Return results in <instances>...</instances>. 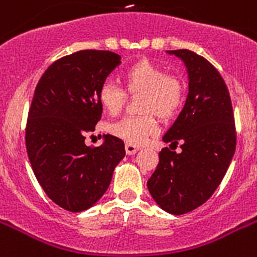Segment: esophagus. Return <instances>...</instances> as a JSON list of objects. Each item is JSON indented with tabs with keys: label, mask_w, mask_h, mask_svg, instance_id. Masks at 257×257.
Segmentation results:
<instances>
[{
	"label": "esophagus",
	"mask_w": 257,
	"mask_h": 257,
	"mask_svg": "<svg viewBox=\"0 0 257 257\" xmlns=\"http://www.w3.org/2000/svg\"><path fill=\"white\" fill-rule=\"evenodd\" d=\"M140 148L137 147V145H133V144H125V152H126V154H129V156H133V154L137 153V150H139Z\"/></svg>",
	"instance_id": "1"
}]
</instances>
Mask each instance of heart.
I'll use <instances>...</instances> for the list:
<instances>
[{
    "instance_id": "heart-1",
    "label": "heart",
    "mask_w": 257,
    "mask_h": 257,
    "mask_svg": "<svg viewBox=\"0 0 257 257\" xmlns=\"http://www.w3.org/2000/svg\"><path fill=\"white\" fill-rule=\"evenodd\" d=\"M121 78L131 95L141 93L140 110L147 114L121 118L110 124L109 132L126 144L143 145L158 131L153 113L165 120L178 113L185 100V84L176 75L165 74L161 67L148 59H140L128 66ZM97 96L101 107L109 114H117L126 99L124 89L112 81L103 83Z\"/></svg>"
}]
</instances>
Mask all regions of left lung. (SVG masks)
<instances>
[{
    "instance_id": "1",
    "label": "left lung",
    "mask_w": 257,
    "mask_h": 257,
    "mask_svg": "<svg viewBox=\"0 0 257 257\" xmlns=\"http://www.w3.org/2000/svg\"><path fill=\"white\" fill-rule=\"evenodd\" d=\"M186 66L189 93L185 107L162 137L160 162L148 181L156 203L166 212L182 215L211 197L220 185L236 148L232 104L227 85L214 66L190 50H172Z\"/></svg>"
}]
</instances>
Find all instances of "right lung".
Returning <instances> with one entry per match:
<instances>
[{"label":"right lung","instance_id":"obj_1","mask_svg":"<svg viewBox=\"0 0 257 257\" xmlns=\"http://www.w3.org/2000/svg\"><path fill=\"white\" fill-rule=\"evenodd\" d=\"M120 59L110 51L81 50L54 62L35 87L25 136L27 156L47 197L67 211L92 207L125 156L124 141L114 136H104L100 147L84 144L101 118L99 88Z\"/></svg>","mask_w":257,"mask_h":257}]
</instances>
